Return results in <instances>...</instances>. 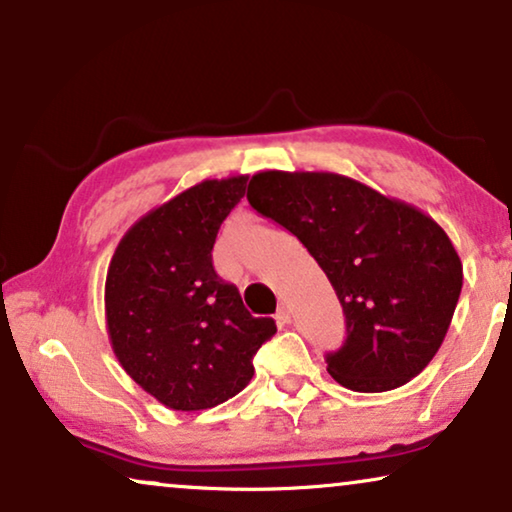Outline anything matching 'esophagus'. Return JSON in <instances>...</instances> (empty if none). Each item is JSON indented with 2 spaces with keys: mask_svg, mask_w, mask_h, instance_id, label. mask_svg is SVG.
Returning <instances> with one entry per match:
<instances>
[{
  "mask_svg": "<svg viewBox=\"0 0 512 512\" xmlns=\"http://www.w3.org/2000/svg\"><path fill=\"white\" fill-rule=\"evenodd\" d=\"M275 319H277V324L279 326H286V324H291V310L286 305H279V310H277V314H275Z\"/></svg>",
  "mask_w": 512,
  "mask_h": 512,
  "instance_id": "1",
  "label": "esophagus"
}]
</instances>
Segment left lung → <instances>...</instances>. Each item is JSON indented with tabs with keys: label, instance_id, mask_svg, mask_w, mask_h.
<instances>
[{
	"label": "left lung",
	"instance_id": "1",
	"mask_svg": "<svg viewBox=\"0 0 512 512\" xmlns=\"http://www.w3.org/2000/svg\"><path fill=\"white\" fill-rule=\"evenodd\" d=\"M247 200L305 244L338 293L347 340L326 356L335 382L380 394L429 366L464 282L429 214L335 172H256Z\"/></svg>",
	"mask_w": 512,
	"mask_h": 512
}]
</instances>
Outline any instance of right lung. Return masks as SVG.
Returning <instances> with one entry per match:
<instances>
[{"label":"right lung","instance_id":"right-lung-1","mask_svg":"<svg viewBox=\"0 0 512 512\" xmlns=\"http://www.w3.org/2000/svg\"><path fill=\"white\" fill-rule=\"evenodd\" d=\"M247 174L205 179L130 226L111 256L104 317L125 373L170 410L214 408L247 387L251 359L277 333L214 272L221 223Z\"/></svg>","mask_w":512,"mask_h":512}]
</instances>
